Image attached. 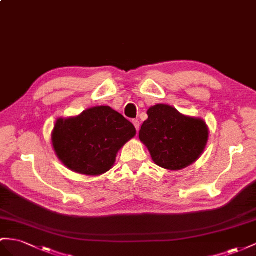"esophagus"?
I'll return each mask as SVG.
<instances>
[{
	"mask_svg": "<svg viewBox=\"0 0 256 256\" xmlns=\"http://www.w3.org/2000/svg\"><path fill=\"white\" fill-rule=\"evenodd\" d=\"M133 124H134V126H135L137 132H138V130H140V121H138V120H133Z\"/></svg>",
	"mask_w": 256,
	"mask_h": 256,
	"instance_id": "obj_1",
	"label": "esophagus"
}]
</instances>
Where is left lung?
<instances>
[{"instance_id":"8db88e82","label":"left lung","mask_w":256,"mask_h":256,"mask_svg":"<svg viewBox=\"0 0 256 256\" xmlns=\"http://www.w3.org/2000/svg\"><path fill=\"white\" fill-rule=\"evenodd\" d=\"M147 114L140 140L156 166L178 171L199 159L208 138L204 121L182 114L174 107L162 104L150 107Z\"/></svg>"}]
</instances>
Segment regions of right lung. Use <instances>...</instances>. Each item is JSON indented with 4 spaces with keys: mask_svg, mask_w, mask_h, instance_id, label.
Returning a JSON list of instances; mask_svg holds the SVG:
<instances>
[{
    "mask_svg": "<svg viewBox=\"0 0 256 256\" xmlns=\"http://www.w3.org/2000/svg\"><path fill=\"white\" fill-rule=\"evenodd\" d=\"M135 135L134 126L122 114L98 106L76 116L60 118L52 142L58 158L71 171L97 176L114 166L118 152Z\"/></svg>",
    "mask_w": 256,
    "mask_h": 256,
    "instance_id": "1",
    "label": "right lung"
}]
</instances>
